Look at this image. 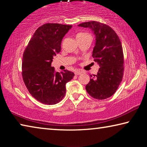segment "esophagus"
Masks as SVG:
<instances>
[{
  "instance_id": "esophagus-1",
  "label": "esophagus",
  "mask_w": 147,
  "mask_h": 147,
  "mask_svg": "<svg viewBox=\"0 0 147 147\" xmlns=\"http://www.w3.org/2000/svg\"><path fill=\"white\" fill-rule=\"evenodd\" d=\"M82 73H83V71L80 70H76L75 73H74L76 75H80V74H81Z\"/></svg>"
}]
</instances>
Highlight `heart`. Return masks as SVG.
Masks as SVG:
<instances>
[{
    "label": "heart",
    "instance_id": "b5f03b06",
    "mask_svg": "<svg viewBox=\"0 0 147 147\" xmlns=\"http://www.w3.org/2000/svg\"><path fill=\"white\" fill-rule=\"evenodd\" d=\"M82 34H82V33H80V34H78V35H77V36H78V35H82Z\"/></svg>",
    "mask_w": 147,
    "mask_h": 147
}]
</instances>
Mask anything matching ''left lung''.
<instances>
[{"label":"left lung","mask_w":147,"mask_h":147,"mask_svg":"<svg viewBox=\"0 0 147 147\" xmlns=\"http://www.w3.org/2000/svg\"><path fill=\"white\" fill-rule=\"evenodd\" d=\"M78 26L93 32L95 44L92 56L100 67L96 75H90L86 91L94 98H108L115 93L123 80L124 56L120 39L111 27L97 21L86 22Z\"/></svg>","instance_id":"1"}]
</instances>
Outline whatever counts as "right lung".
I'll list each match as a JSON object with an SVG mask.
<instances>
[{
	"instance_id": "add662e5",
	"label": "right lung",
	"mask_w": 147,
	"mask_h": 147,
	"mask_svg": "<svg viewBox=\"0 0 147 147\" xmlns=\"http://www.w3.org/2000/svg\"><path fill=\"white\" fill-rule=\"evenodd\" d=\"M71 25L47 23L36 30L24 51L22 76L29 93L40 102L53 105L60 102L66 93V84L73 72H56L51 66L53 56L61 51L63 38Z\"/></svg>"
}]
</instances>
